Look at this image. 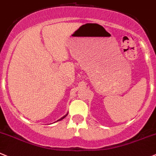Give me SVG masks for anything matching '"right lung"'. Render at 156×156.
<instances>
[{
	"label": "right lung",
	"mask_w": 156,
	"mask_h": 156,
	"mask_svg": "<svg viewBox=\"0 0 156 156\" xmlns=\"http://www.w3.org/2000/svg\"><path fill=\"white\" fill-rule=\"evenodd\" d=\"M67 115H68V114H66V116H63V117H62V118H61V119H59V120H57V121H59V120H62V119H64V118H65V117H66V116H67Z\"/></svg>",
	"instance_id": "add662e5"
}]
</instances>
